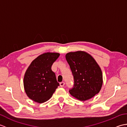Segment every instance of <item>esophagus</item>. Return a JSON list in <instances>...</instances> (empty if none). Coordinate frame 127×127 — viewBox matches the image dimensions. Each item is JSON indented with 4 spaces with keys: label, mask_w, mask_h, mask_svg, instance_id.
<instances>
[{
    "label": "esophagus",
    "mask_w": 127,
    "mask_h": 127,
    "mask_svg": "<svg viewBox=\"0 0 127 127\" xmlns=\"http://www.w3.org/2000/svg\"><path fill=\"white\" fill-rule=\"evenodd\" d=\"M64 85H65V83H64V82H60V86L61 87H63L64 86Z\"/></svg>",
    "instance_id": "34e87169"
}]
</instances>
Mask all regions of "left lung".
<instances>
[{
  "mask_svg": "<svg viewBox=\"0 0 127 127\" xmlns=\"http://www.w3.org/2000/svg\"><path fill=\"white\" fill-rule=\"evenodd\" d=\"M65 58L74 79L70 94L81 101L93 98L99 92L102 85V72L98 63L84 51L68 53Z\"/></svg>",
  "mask_w": 127,
  "mask_h": 127,
  "instance_id": "left-lung-1",
  "label": "left lung"
}]
</instances>
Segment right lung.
I'll use <instances>...</instances> for the list:
<instances>
[{"mask_svg": "<svg viewBox=\"0 0 127 127\" xmlns=\"http://www.w3.org/2000/svg\"><path fill=\"white\" fill-rule=\"evenodd\" d=\"M58 53L47 52L32 62L24 76V88L29 98L39 103L47 101L59 86L55 73L51 70Z\"/></svg>", "mask_w": 127, "mask_h": 127, "instance_id": "right-lung-1", "label": "right lung"}]
</instances>
